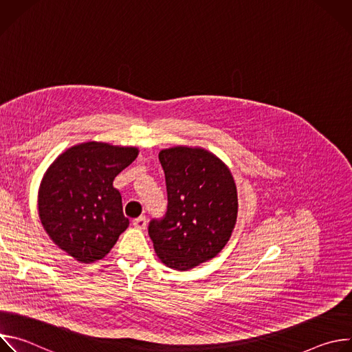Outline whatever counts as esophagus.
<instances>
[{"label": "esophagus", "mask_w": 352, "mask_h": 352, "mask_svg": "<svg viewBox=\"0 0 352 352\" xmlns=\"http://www.w3.org/2000/svg\"><path fill=\"white\" fill-rule=\"evenodd\" d=\"M132 224H133V227H136V228H139V230H144L146 226H147V219H146L144 216H140V217L135 219V220L132 221Z\"/></svg>", "instance_id": "obj_1"}]
</instances>
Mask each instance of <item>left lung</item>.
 I'll return each mask as SVG.
<instances>
[{
	"instance_id": "1",
	"label": "left lung",
	"mask_w": 352,
	"mask_h": 352,
	"mask_svg": "<svg viewBox=\"0 0 352 352\" xmlns=\"http://www.w3.org/2000/svg\"><path fill=\"white\" fill-rule=\"evenodd\" d=\"M168 206L148 223L159 259L174 270H189L213 259L236 223V186L228 167L202 147L163 148Z\"/></svg>"
}]
</instances>
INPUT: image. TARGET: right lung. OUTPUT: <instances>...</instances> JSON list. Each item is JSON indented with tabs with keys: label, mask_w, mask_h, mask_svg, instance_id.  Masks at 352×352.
Returning a JSON list of instances; mask_svg holds the SVG:
<instances>
[{
	"label": "right lung",
	"mask_w": 352,
	"mask_h": 352,
	"mask_svg": "<svg viewBox=\"0 0 352 352\" xmlns=\"http://www.w3.org/2000/svg\"><path fill=\"white\" fill-rule=\"evenodd\" d=\"M138 153L136 147L86 142L65 150L45 171L37 200L40 221L78 262L103 259L128 228L113 182Z\"/></svg>",
	"instance_id": "right-lung-1"
}]
</instances>
